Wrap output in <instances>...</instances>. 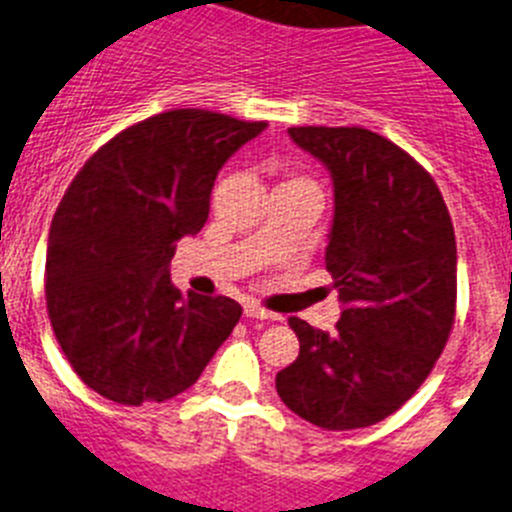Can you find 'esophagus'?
I'll use <instances>...</instances> for the list:
<instances>
[{"instance_id": "34e87169", "label": "esophagus", "mask_w": 512, "mask_h": 512, "mask_svg": "<svg viewBox=\"0 0 512 512\" xmlns=\"http://www.w3.org/2000/svg\"><path fill=\"white\" fill-rule=\"evenodd\" d=\"M245 315L247 318H257V321H278V315L270 313V310H265V308H260V305H255V303L245 305Z\"/></svg>"}]
</instances>
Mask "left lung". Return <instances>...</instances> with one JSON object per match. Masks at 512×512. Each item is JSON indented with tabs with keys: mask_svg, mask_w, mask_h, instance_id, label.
Here are the masks:
<instances>
[{
	"mask_svg": "<svg viewBox=\"0 0 512 512\" xmlns=\"http://www.w3.org/2000/svg\"><path fill=\"white\" fill-rule=\"evenodd\" d=\"M333 181L326 270L336 331L290 318L300 341L275 376L285 407L323 429L381 422L422 386L455 323L457 245L432 176L366 128H288Z\"/></svg>",
	"mask_w": 512,
	"mask_h": 512,
	"instance_id": "8db88e82",
	"label": "left lung"
}]
</instances>
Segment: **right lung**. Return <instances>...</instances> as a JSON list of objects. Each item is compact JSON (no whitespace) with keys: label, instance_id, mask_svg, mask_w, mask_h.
<instances>
[{"label":"right lung","instance_id":"add662e5","mask_svg":"<svg viewBox=\"0 0 512 512\" xmlns=\"http://www.w3.org/2000/svg\"><path fill=\"white\" fill-rule=\"evenodd\" d=\"M267 123L184 108L118 133L78 171L47 240V313L75 374L128 407L202 376L240 321L232 298L171 285L176 242L209 217L219 169Z\"/></svg>","mask_w":512,"mask_h":512}]
</instances>
